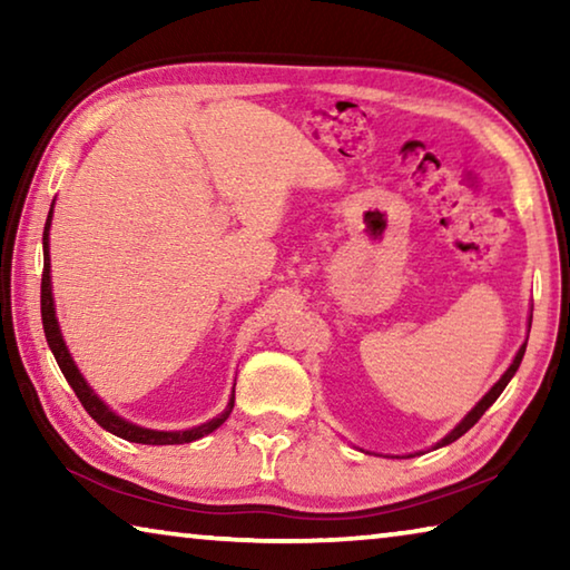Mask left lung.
Returning <instances> with one entry per match:
<instances>
[{"instance_id":"obj_1","label":"left lung","mask_w":570,"mask_h":570,"mask_svg":"<svg viewBox=\"0 0 570 570\" xmlns=\"http://www.w3.org/2000/svg\"><path fill=\"white\" fill-rule=\"evenodd\" d=\"M530 320H533V316H530ZM525 344H528V342H525ZM525 344L520 346L518 354H515V360H513V364L508 366V372L503 374V377H500V380L493 384V387H490V392L485 394V397H482V400L475 404V407H472V410L465 414V420H462V422L458 424V428L450 432V435L442 438L435 448H445V445H450V442H455L458 438L465 435V432L472 428V424H475V422L482 417V414H485V410H488L490 404H493V402L500 397V392H503V390L508 387V382L513 380V374L518 372V366H520V362H523V354H525Z\"/></svg>"}]
</instances>
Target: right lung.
Wrapping results in <instances>:
<instances>
[{"mask_svg":"<svg viewBox=\"0 0 570 570\" xmlns=\"http://www.w3.org/2000/svg\"><path fill=\"white\" fill-rule=\"evenodd\" d=\"M50 224H52V208H50V216H47V224H45V234H42V246H45V268H42V326H45V336H47V344H50V350L55 354L57 364H60V370L65 374V380L70 382V387L75 390L77 400L82 402V407L88 410L90 417L100 424L102 430L112 432V435H118L128 442H140V445H183V442H193L198 438L208 435V432H214L216 428H220L228 420L230 410H234V397H230L228 407L218 414V417L208 420L204 424H198V428L193 430H178V432H160V430H148V428H138V424H132L128 420H122L115 414L108 404H105L98 394L90 390V384L85 382V377L77 370V364L72 362L70 352H67L65 340L60 334V324H57V316H55V298H52V282H50Z\"/></svg>","mask_w":570,"mask_h":570,"instance_id":"obj_1","label":"right lung"}]
</instances>
